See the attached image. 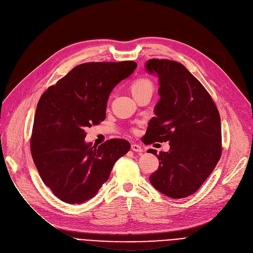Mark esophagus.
<instances>
[{"label": "esophagus", "instance_id": "obj_1", "mask_svg": "<svg viewBox=\"0 0 253 253\" xmlns=\"http://www.w3.org/2000/svg\"><path fill=\"white\" fill-rule=\"evenodd\" d=\"M131 150L133 152H136V153H142L143 152V149L140 147L139 144H136V143L131 144Z\"/></svg>", "mask_w": 253, "mask_h": 253}]
</instances>
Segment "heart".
<instances>
[{"label": "heart", "mask_w": 253, "mask_h": 253, "mask_svg": "<svg viewBox=\"0 0 253 253\" xmlns=\"http://www.w3.org/2000/svg\"><path fill=\"white\" fill-rule=\"evenodd\" d=\"M129 88H130L132 95L134 96L135 99H137L141 95L145 94V93H153L154 84L151 80H149L147 78H138L131 82ZM133 131L135 132L136 130L133 129Z\"/></svg>", "instance_id": "heart-1"}]
</instances>
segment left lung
I'll use <instances>...</instances> for the list:
<instances>
[{"label":"left lung","mask_w":253,"mask_h":253,"mask_svg":"<svg viewBox=\"0 0 253 253\" xmlns=\"http://www.w3.org/2000/svg\"><path fill=\"white\" fill-rule=\"evenodd\" d=\"M145 69L159 78L160 100L144 143L170 145L167 153L148 151L160 161L150 181L167 197L185 198L199 190L219 161L220 116L207 90L181 63L154 58Z\"/></svg>","instance_id":"8db88e82"}]
</instances>
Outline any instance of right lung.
Here are the masks:
<instances>
[{"instance_id":"obj_1","label":"right lung","mask_w":253,"mask_h":253,"mask_svg":"<svg viewBox=\"0 0 253 253\" xmlns=\"http://www.w3.org/2000/svg\"><path fill=\"white\" fill-rule=\"evenodd\" d=\"M136 66L134 61L79 64L40 98L31 153L43 182L61 201L81 204L94 197L130 150L120 138L92 147L85 130L103 121L112 90Z\"/></svg>"}]
</instances>
